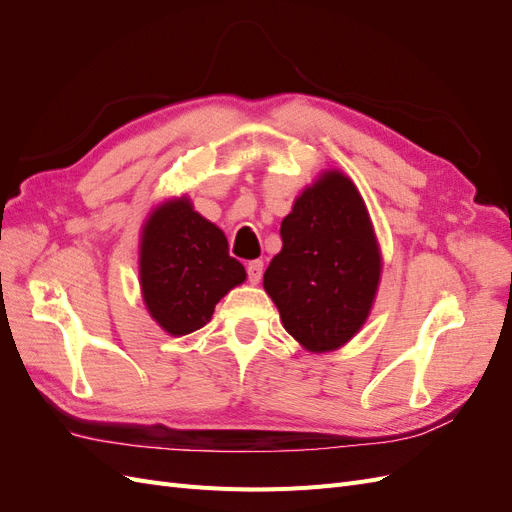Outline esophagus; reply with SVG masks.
Wrapping results in <instances>:
<instances>
[{"mask_svg": "<svg viewBox=\"0 0 512 512\" xmlns=\"http://www.w3.org/2000/svg\"><path fill=\"white\" fill-rule=\"evenodd\" d=\"M245 271H247V280H250L252 284H258V282H260V277H262V262H260V260L247 262Z\"/></svg>", "mask_w": 512, "mask_h": 512, "instance_id": "obj_1", "label": "esophagus"}]
</instances>
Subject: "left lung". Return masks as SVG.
<instances>
[{
  "mask_svg": "<svg viewBox=\"0 0 512 512\" xmlns=\"http://www.w3.org/2000/svg\"><path fill=\"white\" fill-rule=\"evenodd\" d=\"M280 235L282 252L265 271V290L284 329L314 352L344 346L365 322L380 280L361 194L331 170L297 198Z\"/></svg>",
  "mask_w": 512,
  "mask_h": 512,
  "instance_id": "obj_1",
  "label": "left lung"
}]
</instances>
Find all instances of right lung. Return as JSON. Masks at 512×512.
Returning <instances> with one entry per match:
<instances>
[{
	"label": "right lung",
	"mask_w": 512,
	"mask_h": 512,
	"mask_svg": "<svg viewBox=\"0 0 512 512\" xmlns=\"http://www.w3.org/2000/svg\"><path fill=\"white\" fill-rule=\"evenodd\" d=\"M245 280L228 254L224 232L188 200H173L151 215L141 243V286L149 314L170 335H188L211 320L215 303Z\"/></svg>",
	"instance_id": "obj_1"
}]
</instances>
